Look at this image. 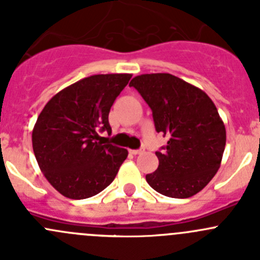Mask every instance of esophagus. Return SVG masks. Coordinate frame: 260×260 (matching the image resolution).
I'll return each instance as SVG.
<instances>
[{
    "label": "esophagus",
    "instance_id": "1",
    "mask_svg": "<svg viewBox=\"0 0 260 260\" xmlns=\"http://www.w3.org/2000/svg\"><path fill=\"white\" fill-rule=\"evenodd\" d=\"M129 152L132 154H141V153H143V152H145V149H129Z\"/></svg>",
    "mask_w": 260,
    "mask_h": 260
}]
</instances>
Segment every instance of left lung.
I'll return each instance as SVG.
<instances>
[{
  "label": "left lung",
  "instance_id": "1",
  "mask_svg": "<svg viewBox=\"0 0 260 260\" xmlns=\"http://www.w3.org/2000/svg\"><path fill=\"white\" fill-rule=\"evenodd\" d=\"M133 86L152 109L157 132L169 136L156 152L158 167L146 175L157 192L186 199L203 190L219 170L226 131L214 102L198 86L167 73L133 78Z\"/></svg>",
  "mask_w": 260,
  "mask_h": 260
}]
</instances>
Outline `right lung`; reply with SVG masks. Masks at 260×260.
Listing matches in <instances>:
<instances>
[{"label":"right lung","instance_id":"right-lung-1","mask_svg":"<svg viewBox=\"0 0 260 260\" xmlns=\"http://www.w3.org/2000/svg\"><path fill=\"white\" fill-rule=\"evenodd\" d=\"M131 74L84 78L55 94L32 129L39 167L62 196L81 200L112 183L128 156L125 148L99 141L98 132H112L109 111Z\"/></svg>","mask_w":260,"mask_h":260}]
</instances>
